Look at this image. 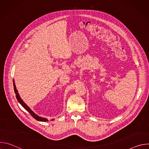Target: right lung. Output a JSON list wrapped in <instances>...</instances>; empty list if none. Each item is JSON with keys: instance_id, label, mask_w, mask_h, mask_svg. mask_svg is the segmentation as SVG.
Listing matches in <instances>:
<instances>
[{"instance_id": "right-lung-1", "label": "right lung", "mask_w": 149, "mask_h": 149, "mask_svg": "<svg viewBox=\"0 0 149 149\" xmlns=\"http://www.w3.org/2000/svg\"><path fill=\"white\" fill-rule=\"evenodd\" d=\"M13 87H14V91H15V94H16V98H17L18 102H19L21 105H22V107H23L25 110H26L31 114V115L35 119H36V120H38V121H48L47 118L40 117L37 116L36 114H35V113L29 109V107H28V105L22 101V100L20 98V97L19 94L17 93V90H16V86H15V83H14V81H13Z\"/></svg>"}]
</instances>
